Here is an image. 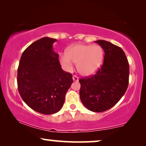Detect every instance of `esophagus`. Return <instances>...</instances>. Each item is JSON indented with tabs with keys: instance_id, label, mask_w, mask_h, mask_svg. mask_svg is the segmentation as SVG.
<instances>
[{
	"instance_id": "1",
	"label": "esophagus",
	"mask_w": 146,
	"mask_h": 146,
	"mask_svg": "<svg viewBox=\"0 0 146 146\" xmlns=\"http://www.w3.org/2000/svg\"><path fill=\"white\" fill-rule=\"evenodd\" d=\"M72 79H73L74 81H76V82H78V81L79 80L78 77L76 76H75V75H74L73 76H72Z\"/></svg>"
}]
</instances>
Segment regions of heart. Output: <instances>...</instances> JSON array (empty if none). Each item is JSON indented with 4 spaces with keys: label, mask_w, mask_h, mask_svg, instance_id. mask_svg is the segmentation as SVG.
<instances>
[{
    "label": "heart",
    "mask_w": 146,
    "mask_h": 146,
    "mask_svg": "<svg viewBox=\"0 0 146 146\" xmlns=\"http://www.w3.org/2000/svg\"><path fill=\"white\" fill-rule=\"evenodd\" d=\"M103 58L104 52L100 46L78 44L62 54L60 61L68 70L72 68L73 62L76 63L78 72L81 75L90 76L100 69Z\"/></svg>",
    "instance_id": "b5f03b06"
}]
</instances>
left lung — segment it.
Here are the masks:
<instances>
[{
  "mask_svg": "<svg viewBox=\"0 0 146 146\" xmlns=\"http://www.w3.org/2000/svg\"><path fill=\"white\" fill-rule=\"evenodd\" d=\"M95 42L104 51V62L96 74L79 80L80 98L89 110L102 112L116 104L126 92L129 64L121 48L103 40Z\"/></svg>",
  "mask_w": 146,
  "mask_h": 146,
  "instance_id": "left-lung-1",
  "label": "left lung"
}]
</instances>
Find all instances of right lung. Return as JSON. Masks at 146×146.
<instances>
[{
  "mask_svg": "<svg viewBox=\"0 0 146 146\" xmlns=\"http://www.w3.org/2000/svg\"><path fill=\"white\" fill-rule=\"evenodd\" d=\"M56 39L44 37L23 52L18 68V90L23 101L37 112L53 114L60 110L72 75L64 71L58 54L53 50Z\"/></svg>",
  "mask_w": 146,
  "mask_h": 146,
  "instance_id": "right-lung-1",
  "label": "right lung"
}]
</instances>
